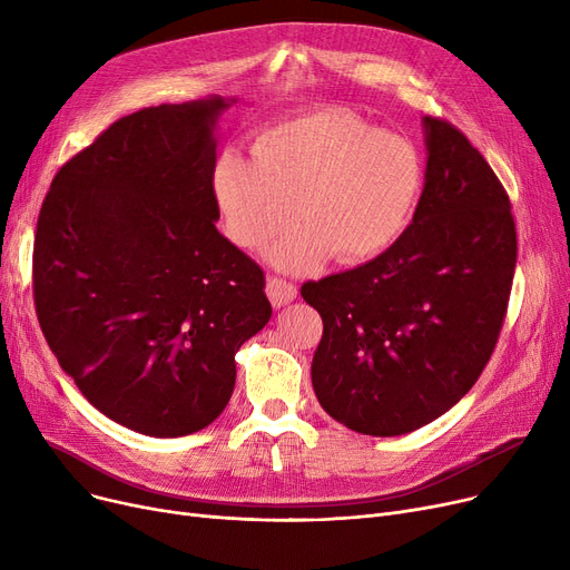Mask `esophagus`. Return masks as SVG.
I'll return each mask as SVG.
<instances>
[{"label":"esophagus","mask_w":570,"mask_h":570,"mask_svg":"<svg viewBox=\"0 0 570 570\" xmlns=\"http://www.w3.org/2000/svg\"><path fill=\"white\" fill-rule=\"evenodd\" d=\"M267 297H269V303H273V307H286L297 297V288H295V284H291L282 277H269L267 279Z\"/></svg>","instance_id":"esophagus-1"}]
</instances>
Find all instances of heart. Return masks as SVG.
I'll return each mask as SVG.
<instances>
[{
	"label": "heart",
	"mask_w": 570,
	"mask_h": 570,
	"mask_svg": "<svg viewBox=\"0 0 570 570\" xmlns=\"http://www.w3.org/2000/svg\"><path fill=\"white\" fill-rule=\"evenodd\" d=\"M215 198L237 247L258 249L295 215L301 224L269 247L293 273L325 258L353 265L391 249L423 187L415 147L340 108H316L265 127L252 159L228 149L215 166Z\"/></svg>",
	"instance_id": "obj_1"
}]
</instances>
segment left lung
<instances>
[{
    "label": "left lung",
    "mask_w": 570,
    "mask_h": 570,
    "mask_svg": "<svg viewBox=\"0 0 570 570\" xmlns=\"http://www.w3.org/2000/svg\"><path fill=\"white\" fill-rule=\"evenodd\" d=\"M428 168L397 243L303 284L323 318L312 361L337 423L400 436L455 406L485 370L511 297L518 233L499 177L451 122L425 117Z\"/></svg>",
    "instance_id": "1"
}]
</instances>
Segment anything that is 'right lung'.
Wrapping results in <instances>:
<instances>
[{
  "instance_id": "add662e5",
  "label": "right lung",
  "mask_w": 570,
  "mask_h": 570,
  "mask_svg": "<svg viewBox=\"0 0 570 570\" xmlns=\"http://www.w3.org/2000/svg\"><path fill=\"white\" fill-rule=\"evenodd\" d=\"M207 97L112 122L57 170L32 286L43 337L85 400L147 436H185L226 409L235 353L273 316L256 261L217 230Z\"/></svg>"
}]
</instances>
